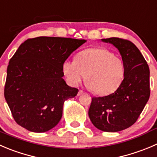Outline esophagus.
I'll return each mask as SVG.
<instances>
[{
	"instance_id": "obj_1",
	"label": "esophagus",
	"mask_w": 157,
	"mask_h": 157,
	"mask_svg": "<svg viewBox=\"0 0 157 157\" xmlns=\"http://www.w3.org/2000/svg\"><path fill=\"white\" fill-rule=\"evenodd\" d=\"M83 94V91L81 90H79V92H78V94H77V95L80 96L81 94Z\"/></svg>"
}]
</instances>
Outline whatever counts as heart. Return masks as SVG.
I'll return each mask as SVG.
<instances>
[{
  "instance_id": "heart-1",
  "label": "heart",
  "mask_w": 157,
  "mask_h": 157,
  "mask_svg": "<svg viewBox=\"0 0 157 157\" xmlns=\"http://www.w3.org/2000/svg\"><path fill=\"white\" fill-rule=\"evenodd\" d=\"M62 71L71 86H77L85 75L90 89L98 95H108L121 86L125 65L120 57L102 48H91L76 54L74 61L63 62Z\"/></svg>"
}]
</instances>
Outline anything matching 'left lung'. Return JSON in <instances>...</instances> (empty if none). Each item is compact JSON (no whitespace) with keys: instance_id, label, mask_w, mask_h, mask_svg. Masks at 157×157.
<instances>
[{"instance_id":"8db88e82","label":"left lung","mask_w":157,"mask_h":157,"mask_svg":"<svg viewBox=\"0 0 157 157\" xmlns=\"http://www.w3.org/2000/svg\"><path fill=\"white\" fill-rule=\"evenodd\" d=\"M101 40L111 44L119 51L125 65V77L114 93L93 97L88 115L98 130L121 131L136 122L150 98V69L132 42L117 37Z\"/></svg>"}]
</instances>
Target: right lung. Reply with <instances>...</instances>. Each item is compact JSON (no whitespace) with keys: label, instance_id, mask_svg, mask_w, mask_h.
I'll return each mask as SVG.
<instances>
[{"label":"right lung","instance_id":"obj_1","mask_svg":"<svg viewBox=\"0 0 157 157\" xmlns=\"http://www.w3.org/2000/svg\"><path fill=\"white\" fill-rule=\"evenodd\" d=\"M86 41L38 36L20 45L9 61L4 87V97L17 124L34 133L57 125L65 100L78 93L63 80L62 65Z\"/></svg>","mask_w":157,"mask_h":157}]
</instances>
